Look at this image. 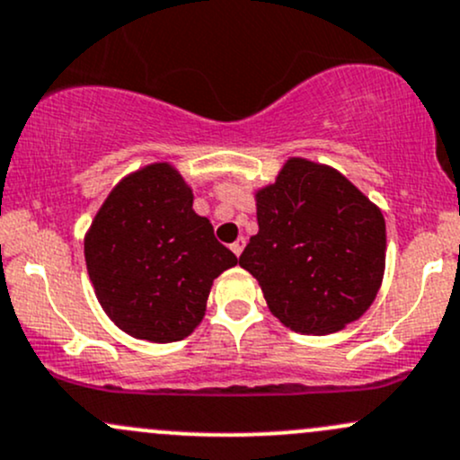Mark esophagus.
Masks as SVG:
<instances>
[{"label":"esophagus","mask_w":460,"mask_h":460,"mask_svg":"<svg viewBox=\"0 0 460 460\" xmlns=\"http://www.w3.org/2000/svg\"><path fill=\"white\" fill-rule=\"evenodd\" d=\"M244 244H246V240H244V238H238L234 244H231V251H234L235 255H240V253H243Z\"/></svg>","instance_id":"obj_1"}]
</instances>
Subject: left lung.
<instances>
[{
  "label": "left lung",
  "instance_id": "left-lung-1",
  "mask_svg": "<svg viewBox=\"0 0 460 460\" xmlns=\"http://www.w3.org/2000/svg\"><path fill=\"white\" fill-rule=\"evenodd\" d=\"M258 234L240 267L270 313L302 335H328L364 315L385 269V220L337 169L288 158L255 193Z\"/></svg>",
  "mask_w": 460,
  "mask_h": 460
}]
</instances>
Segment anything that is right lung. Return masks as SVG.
I'll list each match as a JSON object with an SVG mask.
<instances>
[{"instance_id": "obj_1", "label": "right lung", "mask_w": 460, "mask_h": 460, "mask_svg": "<svg viewBox=\"0 0 460 460\" xmlns=\"http://www.w3.org/2000/svg\"><path fill=\"white\" fill-rule=\"evenodd\" d=\"M169 163L125 176L85 234L96 299L120 331L169 344L202 322L211 284L238 258L220 244Z\"/></svg>"}]
</instances>
